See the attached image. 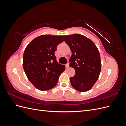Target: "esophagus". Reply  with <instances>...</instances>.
<instances>
[{
  "mask_svg": "<svg viewBox=\"0 0 126 126\" xmlns=\"http://www.w3.org/2000/svg\"><path fill=\"white\" fill-rule=\"evenodd\" d=\"M69 63H67L66 64V69H68V68H69Z\"/></svg>",
  "mask_w": 126,
  "mask_h": 126,
  "instance_id": "esophagus-1",
  "label": "esophagus"
}]
</instances>
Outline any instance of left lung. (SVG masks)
Instances as JSON below:
<instances>
[{
    "mask_svg": "<svg viewBox=\"0 0 126 126\" xmlns=\"http://www.w3.org/2000/svg\"><path fill=\"white\" fill-rule=\"evenodd\" d=\"M63 37L72 52L69 66L76 71L74 77L70 78L71 85L77 90L86 92L91 89L99 76L101 68L99 52L92 41L80 34Z\"/></svg>",
    "mask_w": 126,
    "mask_h": 126,
    "instance_id": "left-lung-1",
    "label": "left lung"
}]
</instances>
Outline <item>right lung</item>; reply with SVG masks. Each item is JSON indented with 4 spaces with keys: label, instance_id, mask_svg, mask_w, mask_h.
Wrapping results in <instances>:
<instances>
[{
    "label": "right lung",
    "instance_id": "obj_1",
    "mask_svg": "<svg viewBox=\"0 0 126 126\" xmlns=\"http://www.w3.org/2000/svg\"><path fill=\"white\" fill-rule=\"evenodd\" d=\"M63 40V36L43 35L26 47L22 66L28 79L37 89L45 91L54 88L65 70L55 56L57 46Z\"/></svg>",
    "mask_w": 126,
    "mask_h": 126
}]
</instances>
